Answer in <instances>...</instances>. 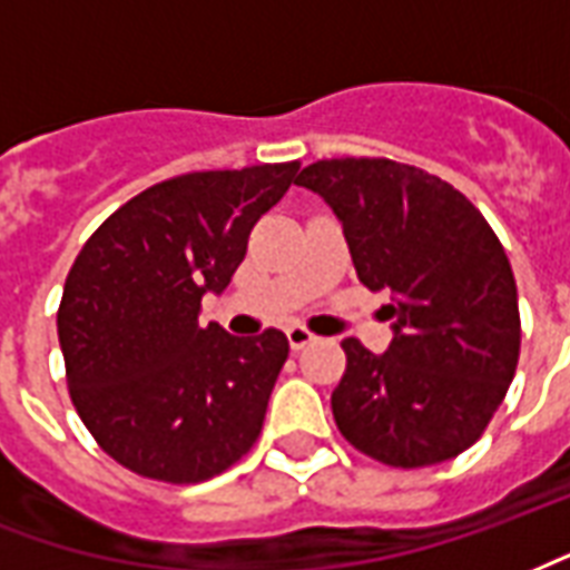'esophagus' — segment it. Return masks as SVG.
I'll list each match as a JSON object with an SVG mask.
<instances>
[{
	"label": "esophagus",
	"instance_id": "esophagus-1",
	"mask_svg": "<svg viewBox=\"0 0 570 570\" xmlns=\"http://www.w3.org/2000/svg\"><path fill=\"white\" fill-rule=\"evenodd\" d=\"M286 341H289V347L293 350H305L307 344H314L317 335L314 332H307L305 326H289L286 328Z\"/></svg>",
	"mask_w": 570,
	"mask_h": 570
}]
</instances>
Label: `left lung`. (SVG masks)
Listing matches in <instances>:
<instances>
[{
	"label": "left lung",
	"mask_w": 570,
	"mask_h": 570,
	"mask_svg": "<svg viewBox=\"0 0 570 570\" xmlns=\"http://www.w3.org/2000/svg\"><path fill=\"white\" fill-rule=\"evenodd\" d=\"M296 184L338 214L362 284L392 293L383 356L341 341L338 432L392 468L459 456L487 432L520 362L517 281L499 235L456 187L386 156L317 159Z\"/></svg>",
	"instance_id": "1"
}]
</instances>
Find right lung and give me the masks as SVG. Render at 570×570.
<instances>
[{
  "label": "right lung",
  "mask_w": 570,
  "mask_h": 570,
  "mask_svg": "<svg viewBox=\"0 0 570 570\" xmlns=\"http://www.w3.org/2000/svg\"><path fill=\"white\" fill-rule=\"evenodd\" d=\"M293 163L189 171L114 210L69 268L57 311L75 411L105 453L138 478L202 483L256 444L289 356L277 328L235 338L199 326L223 293Z\"/></svg>",
  "instance_id": "obj_1"
}]
</instances>
